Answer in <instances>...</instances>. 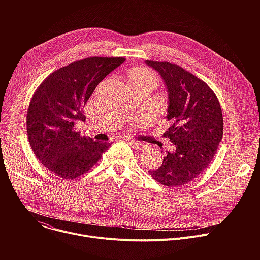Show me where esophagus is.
I'll list each match as a JSON object with an SVG mask.
<instances>
[{"label":"esophagus","mask_w":260,"mask_h":260,"mask_svg":"<svg viewBox=\"0 0 260 260\" xmlns=\"http://www.w3.org/2000/svg\"><path fill=\"white\" fill-rule=\"evenodd\" d=\"M127 141L132 144V146L135 148V149H142V148L144 147V144L141 142H138V141H135L132 139H127Z\"/></svg>","instance_id":"1"}]
</instances>
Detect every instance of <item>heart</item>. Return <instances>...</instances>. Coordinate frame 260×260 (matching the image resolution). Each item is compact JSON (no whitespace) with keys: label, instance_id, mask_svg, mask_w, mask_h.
Here are the masks:
<instances>
[{"label":"heart","instance_id":"obj_1","mask_svg":"<svg viewBox=\"0 0 260 260\" xmlns=\"http://www.w3.org/2000/svg\"><path fill=\"white\" fill-rule=\"evenodd\" d=\"M129 81H141L150 82L152 84L156 83V77L154 73L146 68H135L129 73Z\"/></svg>","mask_w":260,"mask_h":260}]
</instances>
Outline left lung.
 <instances>
[{
	"mask_svg": "<svg viewBox=\"0 0 260 260\" xmlns=\"http://www.w3.org/2000/svg\"><path fill=\"white\" fill-rule=\"evenodd\" d=\"M146 63L160 74L167 85L171 125L164 137L174 145L160 168L149 174L168 187L181 186L201 175L217 152L223 136L221 106L210 86L182 67L149 59Z\"/></svg>",
	"mask_w": 260,
	"mask_h": 260,
	"instance_id": "1",
	"label": "left lung"
}]
</instances>
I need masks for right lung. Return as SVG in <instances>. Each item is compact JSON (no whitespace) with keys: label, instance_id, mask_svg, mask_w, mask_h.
I'll return each instance as SVG.
<instances>
[{"label":"right lung","instance_id":"obj_1","mask_svg":"<svg viewBox=\"0 0 260 260\" xmlns=\"http://www.w3.org/2000/svg\"><path fill=\"white\" fill-rule=\"evenodd\" d=\"M125 60L124 57L91 56L61 67L34 92L26 114V132L36 157L64 180L87 173L110 143L93 141L76 132L85 120L84 106L99 83Z\"/></svg>","mask_w":260,"mask_h":260}]
</instances>
